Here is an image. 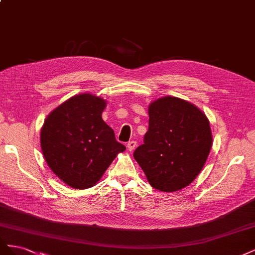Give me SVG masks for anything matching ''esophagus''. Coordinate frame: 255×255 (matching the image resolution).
Instances as JSON below:
<instances>
[{"label": "esophagus", "instance_id": "34e87169", "mask_svg": "<svg viewBox=\"0 0 255 255\" xmlns=\"http://www.w3.org/2000/svg\"><path fill=\"white\" fill-rule=\"evenodd\" d=\"M136 145H137V142L135 140L128 141V151H133L136 148Z\"/></svg>", "mask_w": 255, "mask_h": 255}]
</instances>
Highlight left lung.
I'll use <instances>...</instances> for the list:
<instances>
[{
    "instance_id": "left-lung-1",
    "label": "left lung",
    "mask_w": 255,
    "mask_h": 255,
    "mask_svg": "<svg viewBox=\"0 0 255 255\" xmlns=\"http://www.w3.org/2000/svg\"><path fill=\"white\" fill-rule=\"evenodd\" d=\"M206 116L179 98L165 97L149 106V128L134 158L150 185L173 192L194 181L212 148Z\"/></svg>"
}]
</instances>
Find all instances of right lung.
<instances>
[{"label":"right lung","instance_id":"1","mask_svg":"<svg viewBox=\"0 0 255 255\" xmlns=\"http://www.w3.org/2000/svg\"><path fill=\"white\" fill-rule=\"evenodd\" d=\"M105 101L89 94L74 96L45 119L40 143L51 170L75 189L92 187L126 146L102 119Z\"/></svg>","mask_w":255,"mask_h":255}]
</instances>
